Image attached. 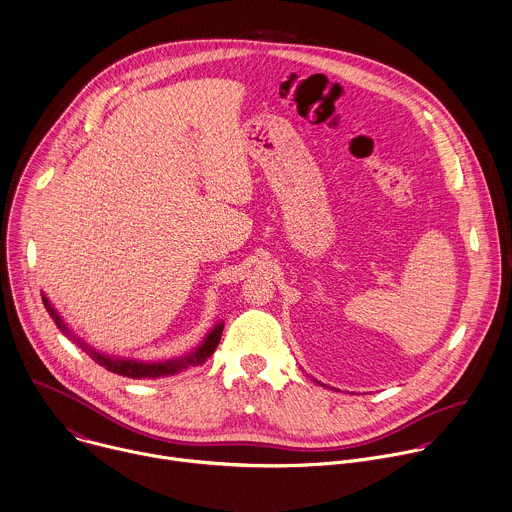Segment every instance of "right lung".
Here are the masks:
<instances>
[{
  "mask_svg": "<svg viewBox=\"0 0 512 512\" xmlns=\"http://www.w3.org/2000/svg\"><path fill=\"white\" fill-rule=\"evenodd\" d=\"M44 299V305L46 309L50 311L52 319L56 321V325L70 337L74 339V342L80 344V348L88 350V354L100 364L104 366L108 372L112 374H118V376H126V378H134V380H140V378H164V376H175L177 372H183L187 370L189 366H199V364H205L207 358L213 356V352L217 350L219 342H221V333H223V323H217L211 333L203 339V344L191 352L189 356H183V358H177V360H166V362H136V360H122V358H110V356H104V354H98L96 350H90L86 344H82L78 337H74L70 333V329L66 327V323L62 321V317L56 313V309L50 305V301L46 297Z\"/></svg>",
  "mask_w": 512,
  "mask_h": 512,
  "instance_id": "add662e5",
  "label": "right lung"
}]
</instances>
